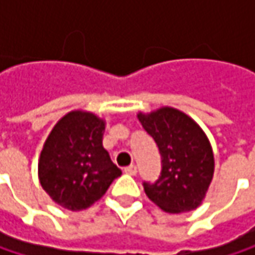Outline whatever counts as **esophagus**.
Returning <instances> with one entry per match:
<instances>
[{
	"label": "esophagus",
	"instance_id": "obj_1",
	"mask_svg": "<svg viewBox=\"0 0 255 255\" xmlns=\"http://www.w3.org/2000/svg\"><path fill=\"white\" fill-rule=\"evenodd\" d=\"M124 173L129 174V176H135L137 174V167L135 165H128V167L124 168Z\"/></svg>",
	"mask_w": 255,
	"mask_h": 255
}]
</instances>
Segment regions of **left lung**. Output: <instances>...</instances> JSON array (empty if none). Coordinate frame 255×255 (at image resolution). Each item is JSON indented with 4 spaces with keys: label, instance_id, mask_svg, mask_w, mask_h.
I'll use <instances>...</instances> for the list:
<instances>
[{
    "label": "left lung",
    "instance_id": "1",
    "mask_svg": "<svg viewBox=\"0 0 255 255\" xmlns=\"http://www.w3.org/2000/svg\"><path fill=\"white\" fill-rule=\"evenodd\" d=\"M138 121L161 153V176L143 181L147 198L167 213L195 210L205 196L214 173L210 141L199 126L173 108H162Z\"/></svg>",
    "mask_w": 255,
    "mask_h": 255
}]
</instances>
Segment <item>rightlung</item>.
Returning a JSON list of instances; mask_svg holds the SVG:
<instances>
[{
	"label": "right lung",
	"mask_w": 255,
	"mask_h": 255,
	"mask_svg": "<svg viewBox=\"0 0 255 255\" xmlns=\"http://www.w3.org/2000/svg\"><path fill=\"white\" fill-rule=\"evenodd\" d=\"M105 123L88 112L65 115L50 132L38 164L42 189L66 210L99 201L123 171L103 147Z\"/></svg>",
	"instance_id": "add662e5"
}]
</instances>
